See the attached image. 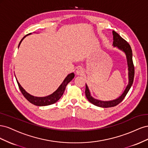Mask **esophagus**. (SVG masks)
Segmentation results:
<instances>
[{"instance_id": "1", "label": "esophagus", "mask_w": 148, "mask_h": 148, "mask_svg": "<svg viewBox=\"0 0 148 148\" xmlns=\"http://www.w3.org/2000/svg\"><path fill=\"white\" fill-rule=\"evenodd\" d=\"M84 73V70L82 68V67H80V68L78 69L76 71V75L79 76V75H82Z\"/></svg>"}]
</instances>
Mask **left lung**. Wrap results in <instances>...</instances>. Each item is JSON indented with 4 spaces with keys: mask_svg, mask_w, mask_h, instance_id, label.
Instances as JSON below:
<instances>
[{
    "mask_svg": "<svg viewBox=\"0 0 148 148\" xmlns=\"http://www.w3.org/2000/svg\"><path fill=\"white\" fill-rule=\"evenodd\" d=\"M113 33V46L114 47H117L119 50L122 51L125 53V56L127 57V65H128V83L127 86L125 88V91L122 94L120 97L114 100L108 101H101L99 99H96L94 98L91 95L90 91H89L88 85L86 84V90H85V95L87 97L88 100L92 103V104L95 105L97 107H103V108H107V107H112L118 105L119 103L122 102L125 97L126 96L127 94L129 91L130 89L132 87L133 79H134V75H135V68L133 63V53L132 48L130 46V44L123 39L120 36L115 32V31H112Z\"/></svg>",
    "mask_w": 148,
    "mask_h": 148,
    "instance_id": "left-lung-1",
    "label": "left lung"
}]
</instances>
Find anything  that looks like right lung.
Returning <instances> with one entry per match:
<instances>
[{
    "label": "right lung",
    "mask_w": 148,
    "mask_h": 148,
    "mask_svg": "<svg viewBox=\"0 0 148 148\" xmlns=\"http://www.w3.org/2000/svg\"><path fill=\"white\" fill-rule=\"evenodd\" d=\"M31 34V33H29L27 35H26L23 38V39L21 40V41L19 43L18 47L22 41L24 39V38H26V36H27L28 35H29ZM74 77H75V74L73 73H71L69 74L64 79L63 82H62V84L60 85L59 87L57 88L56 91H55L52 94H51V95L45 97H36V96H34L29 95V94L26 92L25 90V89H23V88L21 86L19 82H18L16 78V79L21 93L23 94L24 97L29 102L37 106H49V105L54 104V103H56L57 101H58L60 99V98L62 96V95H63L67 84H68L69 82H70Z\"/></svg>",
    "instance_id": "obj_1"
}]
</instances>
